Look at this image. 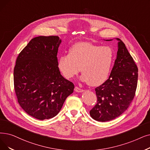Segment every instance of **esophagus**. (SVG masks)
Returning <instances> with one entry per match:
<instances>
[{"label": "esophagus", "instance_id": "1", "mask_svg": "<svg viewBox=\"0 0 150 150\" xmlns=\"http://www.w3.org/2000/svg\"><path fill=\"white\" fill-rule=\"evenodd\" d=\"M75 92H76V93H83V92H84V90L81 89V88H79V87H76V86L75 88Z\"/></svg>", "mask_w": 150, "mask_h": 150}]
</instances>
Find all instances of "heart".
<instances>
[{"instance_id":"1","label":"heart","mask_w":150,"mask_h":150,"mask_svg":"<svg viewBox=\"0 0 150 150\" xmlns=\"http://www.w3.org/2000/svg\"><path fill=\"white\" fill-rule=\"evenodd\" d=\"M113 61L114 53L111 48L84 42L74 44L69 53L61 55L57 66L62 75L69 80L81 69V81L97 86L108 79Z\"/></svg>"}]
</instances>
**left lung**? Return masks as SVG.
Masks as SVG:
<instances>
[{
	"label": "left lung",
	"instance_id": "left-lung-1",
	"mask_svg": "<svg viewBox=\"0 0 150 150\" xmlns=\"http://www.w3.org/2000/svg\"><path fill=\"white\" fill-rule=\"evenodd\" d=\"M116 39L118 41V51L113 67L108 79L95 89L97 102L89 112L97 121L112 120L125 112L134 99L137 86V67L125 43Z\"/></svg>",
	"mask_w": 150,
	"mask_h": 150
}]
</instances>
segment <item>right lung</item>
Returning a JSON list of instances; mask_svg holds the SVG:
<instances>
[{
  "mask_svg": "<svg viewBox=\"0 0 150 150\" xmlns=\"http://www.w3.org/2000/svg\"><path fill=\"white\" fill-rule=\"evenodd\" d=\"M62 40L58 36L32 38L19 54L14 69L18 102L30 116L43 120L61 110L74 84L61 75L57 54Z\"/></svg>",
  "mask_w": 150,
  "mask_h": 150,
  "instance_id": "right-lung-1",
  "label": "right lung"
}]
</instances>
